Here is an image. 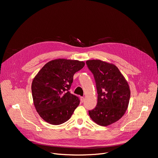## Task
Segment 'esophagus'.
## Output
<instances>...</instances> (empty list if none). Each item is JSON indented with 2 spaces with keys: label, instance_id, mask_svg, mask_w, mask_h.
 I'll list each match as a JSON object with an SVG mask.
<instances>
[{
  "label": "esophagus",
  "instance_id": "1",
  "mask_svg": "<svg viewBox=\"0 0 158 158\" xmlns=\"http://www.w3.org/2000/svg\"><path fill=\"white\" fill-rule=\"evenodd\" d=\"M80 101H81V102H83L84 101H85V97H81Z\"/></svg>",
  "mask_w": 158,
  "mask_h": 158
}]
</instances>
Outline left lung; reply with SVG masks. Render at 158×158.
Masks as SVG:
<instances>
[{
  "mask_svg": "<svg viewBox=\"0 0 158 158\" xmlns=\"http://www.w3.org/2000/svg\"><path fill=\"white\" fill-rule=\"evenodd\" d=\"M94 74L97 89V104L89 111L92 120L101 126L117 122L125 114L131 91L126 78L116 65L100 60L86 61Z\"/></svg>",
  "mask_w": 158,
  "mask_h": 158,
  "instance_id": "obj_1",
  "label": "left lung"
}]
</instances>
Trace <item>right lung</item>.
Here are the masks:
<instances>
[{
    "label": "right lung",
    "instance_id": "1",
    "mask_svg": "<svg viewBox=\"0 0 158 158\" xmlns=\"http://www.w3.org/2000/svg\"><path fill=\"white\" fill-rule=\"evenodd\" d=\"M84 61L60 58L47 63L32 82L33 103L43 120L60 125L70 119L79 99L69 89L74 73L84 67Z\"/></svg>",
    "mask_w": 158,
    "mask_h": 158
}]
</instances>
